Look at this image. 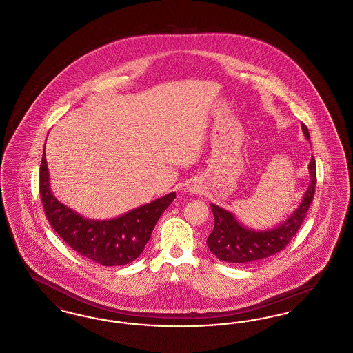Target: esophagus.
Masks as SVG:
<instances>
[{"label":"esophagus","instance_id":"1","mask_svg":"<svg viewBox=\"0 0 353 353\" xmlns=\"http://www.w3.org/2000/svg\"><path fill=\"white\" fill-rule=\"evenodd\" d=\"M190 190H192L193 193H196V192H199V189H198L197 186H192V188H190Z\"/></svg>","mask_w":353,"mask_h":353}]
</instances>
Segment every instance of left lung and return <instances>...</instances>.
<instances>
[{"label": "left lung", "instance_id": "left-lung-1", "mask_svg": "<svg viewBox=\"0 0 353 353\" xmlns=\"http://www.w3.org/2000/svg\"><path fill=\"white\" fill-rule=\"evenodd\" d=\"M302 131L306 139H310L307 127L302 123ZM310 185L301 205L281 226L268 231H254L241 226L231 212L212 203L214 214V228L208 238V247L221 261L227 263H254L279 254L294 238L302 226L307 210L310 208L315 185H316V165L315 159L311 156Z\"/></svg>", "mask_w": 353, "mask_h": 353}]
</instances>
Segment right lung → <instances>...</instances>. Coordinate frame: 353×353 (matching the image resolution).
Wrapping results in <instances>:
<instances>
[{"instance_id":"add662e5","label":"right lung","mask_w":353,"mask_h":353,"mask_svg":"<svg viewBox=\"0 0 353 353\" xmlns=\"http://www.w3.org/2000/svg\"><path fill=\"white\" fill-rule=\"evenodd\" d=\"M39 193L50 225L72 250L105 267L125 265L143 252L156 222L176 198V193L155 199L110 221H88L52 196L43 151Z\"/></svg>"}]
</instances>
